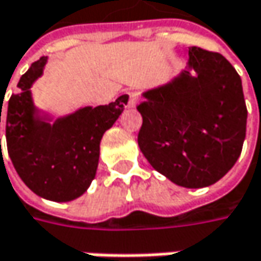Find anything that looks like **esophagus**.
<instances>
[{"mask_svg": "<svg viewBox=\"0 0 261 261\" xmlns=\"http://www.w3.org/2000/svg\"><path fill=\"white\" fill-rule=\"evenodd\" d=\"M127 95H128V107L137 106L139 98H140L139 92H136V91H130V92H127Z\"/></svg>", "mask_w": 261, "mask_h": 261, "instance_id": "obj_1", "label": "esophagus"}]
</instances>
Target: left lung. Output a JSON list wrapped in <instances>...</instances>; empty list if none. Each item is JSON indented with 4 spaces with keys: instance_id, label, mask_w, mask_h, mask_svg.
Segmentation results:
<instances>
[{
    "instance_id": "obj_1",
    "label": "left lung",
    "mask_w": 261,
    "mask_h": 261,
    "mask_svg": "<svg viewBox=\"0 0 261 261\" xmlns=\"http://www.w3.org/2000/svg\"><path fill=\"white\" fill-rule=\"evenodd\" d=\"M188 67L143 94L139 148L156 172L185 188L215 184L238 161L247 133L242 81L218 52L193 46Z\"/></svg>"
}]
</instances>
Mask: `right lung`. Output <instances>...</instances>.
Wrapping results in <instances>:
<instances>
[{"label": "right lung", "mask_w": 261, "mask_h": 261, "mask_svg": "<svg viewBox=\"0 0 261 261\" xmlns=\"http://www.w3.org/2000/svg\"><path fill=\"white\" fill-rule=\"evenodd\" d=\"M46 61L41 57L31 64L17 83L19 91L9 100L7 151L17 175L37 196L70 201L82 196L95 178L100 140L124 112L127 97L122 95L106 106L83 107L49 124L36 118L30 91L41 76Z\"/></svg>", "instance_id": "add662e5"}]
</instances>
